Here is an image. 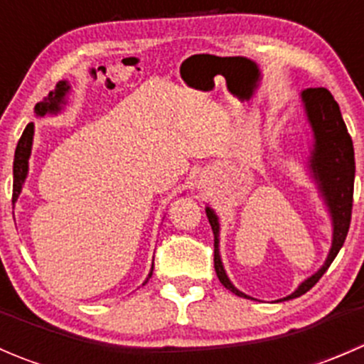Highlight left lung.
I'll list each match as a JSON object with an SVG mask.
<instances>
[{
  "mask_svg": "<svg viewBox=\"0 0 364 364\" xmlns=\"http://www.w3.org/2000/svg\"><path fill=\"white\" fill-rule=\"evenodd\" d=\"M301 98H303L304 107H306L308 119H310L311 128H314L315 137L314 153H311V171H314V178L317 179L318 188H321L322 196H324L326 203H328L329 213L333 216V247L324 266L317 273L311 274L308 280H304L291 296L284 297L280 301L294 299V297L303 296L328 271L335 257L338 255L340 248L343 247L345 237H347L352 216V199H354L352 197L354 196L355 174L354 146H352V139L348 135L347 127H345L343 117H341L338 104H336L333 95L326 87L304 90L301 93ZM205 215H208L213 234H215L216 277L222 282L223 287L229 289L230 292L241 297H248L247 294L237 291L230 284L229 278H227L218 252V218L213 213V209L209 208H205ZM248 299H252V297H248Z\"/></svg>",
  "mask_w": 364,
  "mask_h": 364,
  "instance_id": "left-lung-1",
  "label": "left lung"
}]
</instances>
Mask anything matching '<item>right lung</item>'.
Instances as JSON below:
<instances>
[{"mask_svg":"<svg viewBox=\"0 0 364 364\" xmlns=\"http://www.w3.org/2000/svg\"><path fill=\"white\" fill-rule=\"evenodd\" d=\"M70 86L65 80H61L56 86V90L50 91L49 97L43 102H38L35 105V112L38 116H46L47 112H58L61 109V104L65 102V95L68 93ZM33 127L35 124L28 123V127L24 128L23 135H21L19 142H17L16 148V159H14V193H12V204H16L17 197H19L21 190H23V183L28 174V160L31 155V142H33ZM153 273H149V277L146 278L144 284H148V280L151 278ZM142 284V285H144Z\"/></svg>","mask_w":364,"mask_h":364,"instance_id":"1","label":"right lung"}]
</instances>
